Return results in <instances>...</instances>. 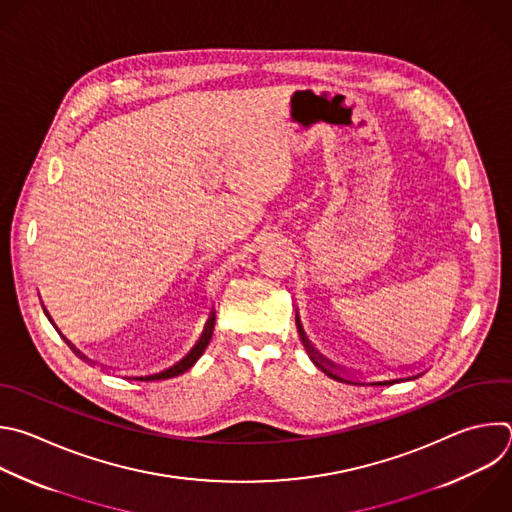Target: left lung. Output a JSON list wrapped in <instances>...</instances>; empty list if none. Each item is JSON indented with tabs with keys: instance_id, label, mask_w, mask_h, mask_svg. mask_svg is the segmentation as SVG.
<instances>
[{
	"instance_id": "1",
	"label": "left lung",
	"mask_w": 512,
	"mask_h": 512,
	"mask_svg": "<svg viewBox=\"0 0 512 512\" xmlns=\"http://www.w3.org/2000/svg\"><path fill=\"white\" fill-rule=\"evenodd\" d=\"M295 321H297V329H299V335H301V342H303V346H305V350H307L311 362H313L323 374H327L329 378H333V380H337V382H348V384H356V386H358L360 382H352V380H348V378H344V376H339V374L335 372V366H333L329 360H325L321 354H317V352L313 350V346L307 342L305 331H303L301 321H299V315H295ZM412 378H418V376H412ZM412 378H410V380H412ZM402 380H406V378H396V380H386V382H372V386H388V384H396V382H402Z\"/></svg>"
}]
</instances>
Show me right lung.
Returning <instances> with one entry per match:
<instances>
[{"mask_svg": "<svg viewBox=\"0 0 512 512\" xmlns=\"http://www.w3.org/2000/svg\"><path fill=\"white\" fill-rule=\"evenodd\" d=\"M46 311V309H44ZM46 315H48V311H46ZM50 317V315H48ZM52 321V319H50ZM213 325H215V311H211V315H209V321L205 323V329H203V333H201V337H199V342L193 346V350L183 358V360H179L177 364H173L170 368H166V370H162V372H158V374H150V376H136L134 380H140V382H150V380H166V378H175V376H179V374H185L187 370H191L193 366H195V362L203 356V352H205V348L209 346V342H211V335H213ZM68 346H72L70 342H68ZM72 350L78 354V356H82L74 346H72ZM84 360H88L86 356H82Z\"/></svg>", "mask_w": 512, "mask_h": 512, "instance_id": "add662e5", "label": "right lung"}]
</instances>
